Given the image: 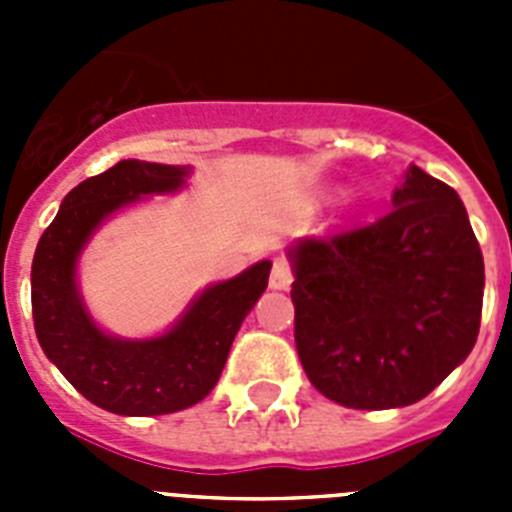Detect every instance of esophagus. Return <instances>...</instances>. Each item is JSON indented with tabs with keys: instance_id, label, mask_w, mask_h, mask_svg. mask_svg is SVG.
I'll list each match as a JSON object with an SVG mask.
<instances>
[{
	"instance_id": "esophagus-1",
	"label": "esophagus",
	"mask_w": 512,
	"mask_h": 512,
	"mask_svg": "<svg viewBox=\"0 0 512 512\" xmlns=\"http://www.w3.org/2000/svg\"><path fill=\"white\" fill-rule=\"evenodd\" d=\"M292 269H289V264L284 259H277L274 261V266H271V274H269V287L271 289H289L292 287Z\"/></svg>"
}]
</instances>
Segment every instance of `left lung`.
<instances>
[{
  "instance_id": "left-lung-1",
  "label": "left lung",
  "mask_w": 512,
  "mask_h": 512,
  "mask_svg": "<svg viewBox=\"0 0 512 512\" xmlns=\"http://www.w3.org/2000/svg\"><path fill=\"white\" fill-rule=\"evenodd\" d=\"M392 205L374 225L287 248L302 369L343 408L423 400L479 333L485 261L459 194L410 164Z\"/></svg>"
}]
</instances>
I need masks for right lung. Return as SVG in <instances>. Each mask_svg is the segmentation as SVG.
I'll list each match as a JSON object with an SVG mask.
<instances>
[{
  "label": "right lung",
  "instance_id": "1",
  "mask_svg": "<svg viewBox=\"0 0 512 512\" xmlns=\"http://www.w3.org/2000/svg\"><path fill=\"white\" fill-rule=\"evenodd\" d=\"M192 166L125 158L84 179L61 202L33 256V320L43 354L97 408L130 418L166 415L205 400L233 338L269 284L271 261L205 287L171 328L148 338L107 333L79 287V259L112 215L187 187Z\"/></svg>",
  "mask_w": 512,
  "mask_h": 512
}]
</instances>
